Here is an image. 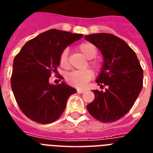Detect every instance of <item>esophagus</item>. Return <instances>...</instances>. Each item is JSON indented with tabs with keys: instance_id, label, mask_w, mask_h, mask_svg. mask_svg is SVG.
I'll return each mask as SVG.
<instances>
[{
	"instance_id": "34e87169",
	"label": "esophagus",
	"mask_w": 153,
	"mask_h": 153,
	"mask_svg": "<svg viewBox=\"0 0 153 153\" xmlns=\"http://www.w3.org/2000/svg\"><path fill=\"white\" fill-rule=\"evenodd\" d=\"M77 91H78V92H79V93H80V94H82V93H84V92H85V90H81V89H78V90H77Z\"/></svg>"
}]
</instances>
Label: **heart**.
<instances>
[{
    "mask_svg": "<svg viewBox=\"0 0 153 153\" xmlns=\"http://www.w3.org/2000/svg\"><path fill=\"white\" fill-rule=\"evenodd\" d=\"M79 50L81 51L86 59H91L97 55V48L94 45L91 43H82L79 46ZM60 67L63 69H67L69 67L68 62V51L67 50L62 51L59 58ZM90 65L94 70H99L101 68V63L97 60H94L90 62ZM93 72L91 70H85V71H72L67 74L66 79L70 84L78 88H83L87 85L88 82L92 79Z\"/></svg>",
    "mask_w": 153,
    "mask_h": 153,
    "instance_id": "obj_1",
    "label": "heart"
}]
</instances>
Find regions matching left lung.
I'll return each mask as SVG.
<instances>
[{
	"instance_id": "obj_1",
	"label": "left lung",
	"mask_w": 153,
	"mask_h": 153,
	"mask_svg": "<svg viewBox=\"0 0 153 153\" xmlns=\"http://www.w3.org/2000/svg\"><path fill=\"white\" fill-rule=\"evenodd\" d=\"M85 39L102 52L104 61L96 82L105 91H93L87 105L91 116L104 123L124 117L135 103L143 86V69L136 53L123 39L109 33L88 35Z\"/></svg>"
}]
</instances>
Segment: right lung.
I'll list each match as a JSON object with an SVG mask.
<instances>
[{
  "label": "right lung",
  "mask_w": 153,
  "mask_h": 153,
  "mask_svg": "<svg viewBox=\"0 0 153 153\" xmlns=\"http://www.w3.org/2000/svg\"><path fill=\"white\" fill-rule=\"evenodd\" d=\"M82 37V34L48 30L27 41L15 56L11 86L17 105L29 119L48 124L62 115L67 99L76 90L63 82L50 84L49 79L52 73L57 74L63 50Z\"/></svg>",
  "instance_id": "add662e5"
}]
</instances>
